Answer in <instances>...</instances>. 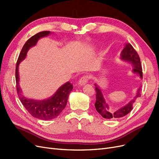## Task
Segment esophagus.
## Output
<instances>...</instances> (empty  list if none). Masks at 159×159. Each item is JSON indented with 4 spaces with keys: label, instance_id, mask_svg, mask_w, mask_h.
I'll use <instances>...</instances> for the list:
<instances>
[{
    "label": "esophagus",
    "instance_id": "obj_1",
    "mask_svg": "<svg viewBox=\"0 0 159 159\" xmlns=\"http://www.w3.org/2000/svg\"><path fill=\"white\" fill-rule=\"evenodd\" d=\"M89 78L88 75L82 76L79 81V85H85L89 81Z\"/></svg>",
    "mask_w": 159,
    "mask_h": 159
}]
</instances>
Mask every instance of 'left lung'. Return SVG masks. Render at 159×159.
Returning <instances> with one entry per match:
<instances>
[{
  "mask_svg": "<svg viewBox=\"0 0 159 159\" xmlns=\"http://www.w3.org/2000/svg\"><path fill=\"white\" fill-rule=\"evenodd\" d=\"M121 58L123 60L127 61L131 63L134 66L133 71L138 74L141 78H143V70L140 57L135 50L133 48V47L129 43L125 44V47L121 54ZM95 85L96 91V101L95 103V109L103 118L107 119H116L125 116L133 109V105L135 102L136 98L141 96V88H139L136 96L131 102H129L128 104L117 109L111 110L108 104L105 102L102 91L97 85L95 84Z\"/></svg>",
  "mask_w": 159,
  "mask_h": 159,
  "instance_id": "left-lung-1",
  "label": "left lung"
}]
</instances>
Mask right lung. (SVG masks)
<instances>
[{"mask_svg":"<svg viewBox=\"0 0 159 159\" xmlns=\"http://www.w3.org/2000/svg\"><path fill=\"white\" fill-rule=\"evenodd\" d=\"M50 34V31H42L37 33L26 41L19 54L15 71L16 90L19 99L32 116L41 120H50L58 116L65 108L69 94L73 89V85L68 81L61 85L51 98L42 101L28 99L22 94V90L19 85V64L25 58L28 50L35 46L40 38L49 35Z\"/></svg>","mask_w":159,"mask_h":159,"instance_id":"add662e5","label":"right lung"}]
</instances>
